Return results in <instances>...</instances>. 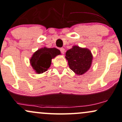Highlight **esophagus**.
I'll list each match as a JSON object with an SVG mask.
<instances>
[{
	"label": "esophagus",
	"instance_id": "1",
	"mask_svg": "<svg viewBox=\"0 0 122 122\" xmlns=\"http://www.w3.org/2000/svg\"><path fill=\"white\" fill-rule=\"evenodd\" d=\"M60 50H61V53L63 55V54L65 53V49H64V48H61V49H60Z\"/></svg>",
	"mask_w": 122,
	"mask_h": 122
}]
</instances>
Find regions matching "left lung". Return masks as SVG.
Masks as SVG:
<instances>
[{"instance_id": "left-lung-1", "label": "left lung", "mask_w": 122, "mask_h": 122, "mask_svg": "<svg viewBox=\"0 0 122 122\" xmlns=\"http://www.w3.org/2000/svg\"><path fill=\"white\" fill-rule=\"evenodd\" d=\"M65 57L68 61L70 69L78 75L85 73L90 69L93 59L90 50L77 46H73L67 51Z\"/></svg>"}]
</instances>
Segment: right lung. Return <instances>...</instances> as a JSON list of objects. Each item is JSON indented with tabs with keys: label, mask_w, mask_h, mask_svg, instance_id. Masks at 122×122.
I'll return each instance as SVG.
<instances>
[{
	"label": "right lung",
	"mask_w": 122,
	"mask_h": 122,
	"mask_svg": "<svg viewBox=\"0 0 122 122\" xmlns=\"http://www.w3.org/2000/svg\"><path fill=\"white\" fill-rule=\"evenodd\" d=\"M59 55L61 51L57 49L44 47L34 53L30 63L36 73H42L49 68L52 59Z\"/></svg>",
	"instance_id": "right-lung-1"
}]
</instances>
